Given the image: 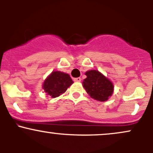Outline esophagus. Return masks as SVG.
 <instances>
[{"label":"esophagus","mask_w":153,"mask_h":153,"mask_svg":"<svg viewBox=\"0 0 153 153\" xmlns=\"http://www.w3.org/2000/svg\"><path fill=\"white\" fill-rule=\"evenodd\" d=\"M73 80L75 82H80V80H81V78H75L73 79Z\"/></svg>","instance_id":"1"}]
</instances>
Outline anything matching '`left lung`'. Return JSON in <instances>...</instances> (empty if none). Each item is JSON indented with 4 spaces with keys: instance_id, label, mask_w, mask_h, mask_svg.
I'll use <instances>...</instances> for the list:
<instances>
[{
    "instance_id": "8db88e82",
    "label": "left lung",
    "mask_w": 153,
    "mask_h": 153,
    "mask_svg": "<svg viewBox=\"0 0 153 153\" xmlns=\"http://www.w3.org/2000/svg\"><path fill=\"white\" fill-rule=\"evenodd\" d=\"M87 76L82 81V86L92 99L106 101L114 93V84L99 71L91 70L85 72Z\"/></svg>"
}]
</instances>
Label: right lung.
Returning a JSON list of instances; mask_svg holds the SVG:
<instances>
[{
  "mask_svg": "<svg viewBox=\"0 0 153 153\" xmlns=\"http://www.w3.org/2000/svg\"><path fill=\"white\" fill-rule=\"evenodd\" d=\"M73 83V80L68 73L52 71L44 81L42 88L47 96L56 98L64 94Z\"/></svg>",
  "mask_w": 153,
  "mask_h": 153,
  "instance_id": "1",
  "label": "right lung"
}]
</instances>
